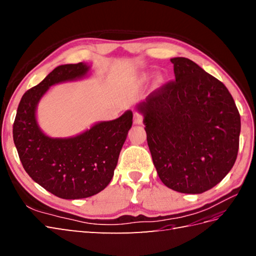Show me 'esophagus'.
<instances>
[{"mask_svg": "<svg viewBox=\"0 0 256 256\" xmlns=\"http://www.w3.org/2000/svg\"><path fill=\"white\" fill-rule=\"evenodd\" d=\"M133 121L135 124H142L143 123V116L138 112H135L134 116H133Z\"/></svg>", "mask_w": 256, "mask_h": 256, "instance_id": "34e87169", "label": "esophagus"}]
</instances>
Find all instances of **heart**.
Returning <instances> with one entry per match:
<instances>
[{"label": "heart", "mask_w": 256, "mask_h": 256, "mask_svg": "<svg viewBox=\"0 0 256 256\" xmlns=\"http://www.w3.org/2000/svg\"><path fill=\"white\" fill-rule=\"evenodd\" d=\"M142 81H145L146 80V76H144V77H142V79H140ZM162 81H164V79H162V77H160V76H158V77L156 78V84H162Z\"/></svg>", "instance_id": "obj_1"}]
</instances>
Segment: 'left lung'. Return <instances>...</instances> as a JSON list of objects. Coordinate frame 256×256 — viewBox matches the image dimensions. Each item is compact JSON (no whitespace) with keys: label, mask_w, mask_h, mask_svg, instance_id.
<instances>
[{"label":"left lung","mask_w":256,"mask_h":256,"mask_svg":"<svg viewBox=\"0 0 256 256\" xmlns=\"http://www.w3.org/2000/svg\"><path fill=\"white\" fill-rule=\"evenodd\" d=\"M176 80L138 106L162 184L201 194L231 170L238 156L241 118L226 86L188 58L170 59Z\"/></svg>","instance_id":"8db88e82"}]
</instances>
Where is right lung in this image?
Returning a JSON list of instances; mask_svg holds the SVG:
<instances>
[{
	"instance_id": "right-lung-1",
	"label": "right lung",
	"mask_w": 256,
	"mask_h": 256,
	"mask_svg": "<svg viewBox=\"0 0 256 256\" xmlns=\"http://www.w3.org/2000/svg\"><path fill=\"white\" fill-rule=\"evenodd\" d=\"M88 70L82 62L54 69L22 96L13 124L14 144L24 170L32 180L62 199L91 197L108 186L133 123L132 111H126L74 138H52L40 131L35 116L40 98L50 86L84 77Z\"/></svg>"
}]
</instances>
